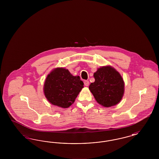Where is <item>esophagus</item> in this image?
Here are the masks:
<instances>
[{
	"label": "esophagus",
	"mask_w": 159,
	"mask_h": 159,
	"mask_svg": "<svg viewBox=\"0 0 159 159\" xmlns=\"http://www.w3.org/2000/svg\"><path fill=\"white\" fill-rule=\"evenodd\" d=\"M89 82L88 80H84V84L86 86H89Z\"/></svg>",
	"instance_id": "esophagus-1"
}]
</instances>
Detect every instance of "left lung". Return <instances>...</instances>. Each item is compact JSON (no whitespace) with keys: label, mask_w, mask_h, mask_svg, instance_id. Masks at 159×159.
Listing matches in <instances>:
<instances>
[{"label":"left lung","mask_w":159,"mask_h":159,"mask_svg":"<svg viewBox=\"0 0 159 159\" xmlns=\"http://www.w3.org/2000/svg\"><path fill=\"white\" fill-rule=\"evenodd\" d=\"M95 82L89 89L99 104L110 107L118 104L124 93L125 84L121 75L114 68L102 67L93 74Z\"/></svg>","instance_id":"left-lung-1"}]
</instances>
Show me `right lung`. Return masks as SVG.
<instances>
[{
  "label": "right lung",
  "mask_w": 159,
  "mask_h": 159,
  "mask_svg": "<svg viewBox=\"0 0 159 159\" xmlns=\"http://www.w3.org/2000/svg\"><path fill=\"white\" fill-rule=\"evenodd\" d=\"M83 88L79 76H73L65 68H57L47 76L44 93L52 104L65 108L74 103Z\"/></svg>",
  "instance_id": "add662e5"
}]
</instances>
